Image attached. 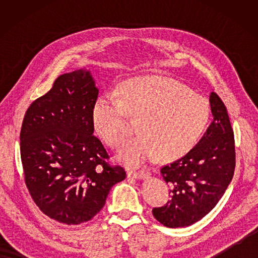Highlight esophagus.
<instances>
[{
  "instance_id": "obj_1",
  "label": "esophagus",
  "mask_w": 258,
  "mask_h": 258,
  "mask_svg": "<svg viewBox=\"0 0 258 258\" xmlns=\"http://www.w3.org/2000/svg\"><path fill=\"white\" fill-rule=\"evenodd\" d=\"M128 176H132L134 178H139V179H145L150 176V173L145 171V169H142V171L135 172V171H130L128 172Z\"/></svg>"
}]
</instances>
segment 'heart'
Wrapping results in <instances>:
<instances>
[{
	"mask_svg": "<svg viewBox=\"0 0 258 258\" xmlns=\"http://www.w3.org/2000/svg\"><path fill=\"white\" fill-rule=\"evenodd\" d=\"M118 95L106 92L97 98L92 117L95 131L116 146L130 132V116L140 118L141 134L120 145L117 157L132 166L160 155L171 161L185 155L204 132L211 116L205 98L166 78H143L123 85Z\"/></svg>",
	"mask_w": 258,
	"mask_h": 258,
	"instance_id": "1",
	"label": "heart"
}]
</instances>
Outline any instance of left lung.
I'll list each match as a JSON object with an SVG mask.
<instances>
[{
    "instance_id": "obj_1",
    "label": "left lung",
    "mask_w": 258,
    "mask_h": 258,
    "mask_svg": "<svg viewBox=\"0 0 258 258\" xmlns=\"http://www.w3.org/2000/svg\"><path fill=\"white\" fill-rule=\"evenodd\" d=\"M213 122L187 154L161 168L172 197L153 208L164 226H189L210 213L225 193L235 169L234 132L227 109L216 93L210 95Z\"/></svg>"
}]
</instances>
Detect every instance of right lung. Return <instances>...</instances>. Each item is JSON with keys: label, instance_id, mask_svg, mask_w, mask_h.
Here are the masks:
<instances>
[{"label": "right lung", "instance_id": "obj_1", "mask_svg": "<svg viewBox=\"0 0 258 258\" xmlns=\"http://www.w3.org/2000/svg\"><path fill=\"white\" fill-rule=\"evenodd\" d=\"M98 90L87 70L63 74L33 102L22 123L21 160L26 187L52 220L80 225L105 205L112 186L126 177L94 133Z\"/></svg>", "mask_w": 258, "mask_h": 258}]
</instances>
